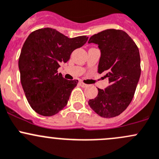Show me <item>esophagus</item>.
<instances>
[{
  "mask_svg": "<svg viewBox=\"0 0 159 159\" xmlns=\"http://www.w3.org/2000/svg\"><path fill=\"white\" fill-rule=\"evenodd\" d=\"M79 84H80V85H81L82 88H86V87H88V84H84V83H83V82H79Z\"/></svg>",
  "mask_w": 159,
  "mask_h": 159,
  "instance_id": "obj_1",
  "label": "esophagus"
}]
</instances>
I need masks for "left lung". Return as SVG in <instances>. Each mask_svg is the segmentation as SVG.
Returning <instances> with one entry per match:
<instances>
[{
	"mask_svg": "<svg viewBox=\"0 0 159 159\" xmlns=\"http://www.w3.org/2000/svg\"><path fill=\"white\" fill-rule=\"evenodd\" d=\"M101 50L98 73L108 78L109 86L98 89V94L89 105L103 118L122 113L131 103L141 75L140 54L131 37L122 30L107 29L90 38Z\"/></svg>",
	"mask_w": 159,
	"mask_h": 159,
	"instance_id": "1",
	"label": "left lung"
}]
</instances>
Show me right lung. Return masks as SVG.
Listing matches in <instances>:
<instances>
[{
	"label": "right lung",
	"mask_w": 159,
	"mask_h": 159,
	"mask_svg": "<svg viewBox=\"0 0 159 159\" xmlns=\"http://www.w3.org/2000/svg\"><path fill=\"white\" fill-rule=\"evenodd\" d=\"M88 37L69 38L57 30L41 28L30 33L18 61L20 82L32 109L43 116L58 113L68 104L78 80H66L57 69Z\"/></svg>",
	"instance_id": "obj_1"
}]
</instances>
